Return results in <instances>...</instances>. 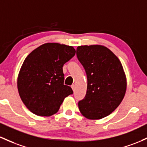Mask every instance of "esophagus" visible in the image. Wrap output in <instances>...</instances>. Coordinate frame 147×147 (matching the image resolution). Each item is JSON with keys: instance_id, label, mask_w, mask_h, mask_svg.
<instances>
[{"instance_id": "obj_1", "label": "esophagus", "mask_w": 147, "mask_h": 147, "mask_svg": "<svg viewBox=\"0 0 147 147\" xmlns=\"http://www.w3.org/2000/svg\"><path fill=\"white\" fill-rule=\"evenodd\" d=\"M71 88H72V90H73V91H75V84H72V86H71Z\"/></svg>"}]
</instances>
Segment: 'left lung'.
<instances>
[{"instance_id": "1", "label": "left lung", "mask_w": 147, "mask_h": 147, "mask_svg": "<svg viewBox=\"0 0 147 147\" xmlns=\"http://www.w3.org/2000/svg\"><path fill=\"white\" fill-rule=\"evenodd\" d=\"M78 60L87 76L84 98L78 102L82 115L97 120L109 115L121 102L126 91V77L117 56L102 45L77 48Z\"/></svg>"}]
</instances>
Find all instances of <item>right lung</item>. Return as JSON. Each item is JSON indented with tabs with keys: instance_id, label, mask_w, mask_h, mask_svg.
I'll return each instance as SVG.
<instances>
[{
	"instance_id": "obj_1",
	"label": "right lung",
	"mask_w": 147,
	"mask_h": 147,
	"mask_svg": "<svg viewBox=\"0 0 147 147\" xmlns=\"http://www.w3.org/2000/svg\"><path fill=\"white\" fill-rule=\"evenodd\" d=\"M73 47L45 43L24 60L17 79L22 102L33 114L49 117L59 111L65 98L72 94L64 85L63 66L75 55Z\"/></svg>"
}]
</instances>
